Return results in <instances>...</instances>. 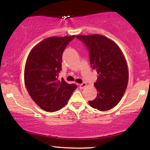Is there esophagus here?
Listing matches in <instances>:
<instances>
[{"label":"esophagus","instance_id":"34e87169","mask_svg":"<svg viewBox=\"0 0 150 150\" xmlns=\"http://www.w3.org/2000/svg\"><path fill=\"white\" fill-rule=\"evenodd\" d=\"M86 87H87V84H86L85 83H83L80 84L79 85L80 89H84V88H85Z\"/></svg>","mask_w":150,"mask_h":150}]
</instances>
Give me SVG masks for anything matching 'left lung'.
<instances>
[{
  "label": "left lung",
  "mask_w": 150,
  "mask_h": 150,
  "mask_svg": "<svg viewBox=\"0 0 150 150\" xmlns=\"http://www.w3.org/2000/svg\"><path fill=\"white\" fill-rule=\"evenodd\" d=\"M81 40L89 51L90 63L97 71L98 79L94 83L97 97L89 101L93 108L105 111L115 107L126 91L128 82V67L122 50L115 42L98 34L81 35Z\"/></svg>",
  "instance_id": "1"
}]
</instances>
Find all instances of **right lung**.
<instances>
[{"label":"right lung","mask_w":150,"mask_h":150,"mask_svg":"<svg viewBox=\"0 0 150 150\" xmlns=\"http://www.w3.org/2000/svg\"><path fill=\"white\" fill-rule=\"evenodd\" d=\"M75 35L50 37L30 50L24 67V83L32 100L48 112L60 110L67 103L75 85L59 79L62 54Z\"/></svg>","instance_id":"1"}]
</instances>
